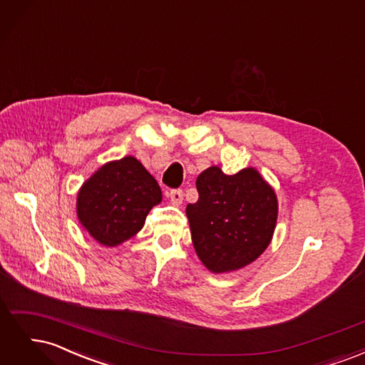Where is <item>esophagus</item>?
Segmentation results:
<instances>
[{
	"instance_id": "esophagus-1",
	"label": "esophagus",
	"mask_w": 365,
	"mask_h": 365,
	"mask_svg": "<svg viewBox=\"0 0 365 365\" xmlns=\"http://www.w3.org/2000/svg\"><path fill=\"white\" fill-rule=\"evenodd\" d=\"M169 197H170V201H172L173 205H180V204L182 202V200H184L182 190H180V189L170 190V192H169Z\"/></svg>"
}]
</instances>
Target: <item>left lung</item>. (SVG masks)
I'll return each instance as SVG.
<instances>
[{
	"label": "left lung",
	"instance_id": "1",
	"mask_svg": "<svg viewBox=\"0 0 365 365\" xmlns=\"http://www.w3.org/2000/svg\"><path fill=\"white\" fill-rule=\"evenodd\" d=\"M200 200L185 208L197 257L212 272L247 267L268 248L279 204L272 187L254 169L225 175L217 165L196 180Z\"/></svg>",
	"mask_w": 365,
	"mask_h": 365
}]
</instances>
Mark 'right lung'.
<instances>
[{
  "label": "right lung",
  "instance_id": "add662e5",
  "mask_svg": "<svg viewBox=\"0 0 365 365\" xmlns=\"http://www.w3.org/2000/svg\"><path fill=\"white\" fill-rule=\"evenodd\" d=\"M163 200L155 178L137 158L109 161L77 193V217L98 244L115 247L135 236Z\"/></svg>",
  "mask_w": 365,
  "mask_h": 365
}]
</instances>
